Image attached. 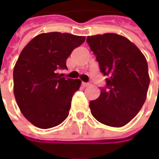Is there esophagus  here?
Returning <instances> with one entry per match:
<instances>
[{
	"mask_svg": "<svg viewBox=\"0 0 159 159\" xmlns=\"http://www.w3.org/2000/svg\"><path fill=\"white\" fill-rule=\"evenodd\" d=\"M82 86L84 88H87V87H89L90 86V84L89 83H85V82H82Z\"/></svg>",
	"mask_w": 159,
	"mask_h": 159,
	"instance_id": "obj_1",
	"label": "esophagus"
}]
</instances>
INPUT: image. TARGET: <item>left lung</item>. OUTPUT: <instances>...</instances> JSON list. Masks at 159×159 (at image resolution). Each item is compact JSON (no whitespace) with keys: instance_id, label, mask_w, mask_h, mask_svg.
<instances>
[{"instance_id":"8db88e82","label":"left lung","mask_w":159,"mask_h":159,"mask_svg":"<svg viewBox=\"0 0 159 159\" xmlns=\"http://www.w3.org/2000/svg\"><path fill=\"white\" fill-rule=\"evenodd\" d=\"M107 86L99 97L89 102L92 115L102 124L121 127L134 119L147 98L150 85L148 64L136 45L116 34L89 36Z\"/></svg>"}]
</instances>
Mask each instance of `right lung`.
<instances>
[{
	"label": "right lung",
	"instance_id": "add662e5",
	"mask_svg": "<svg viewBox=\"0 0 159 159\" xmlns=\"http://www.w3.org/2000/svg\"><path fill=\"white\" fill-rule=\"evenodd\" d=\"M85 36L52 32L35 36L23 48L13 70L14 95L22 114L39 128L61 124L69 115L80 80L62 78L66 60Z\"/></svg>",
	"mask_w": 159,
	"mask_h": 159
}]
</instances>
